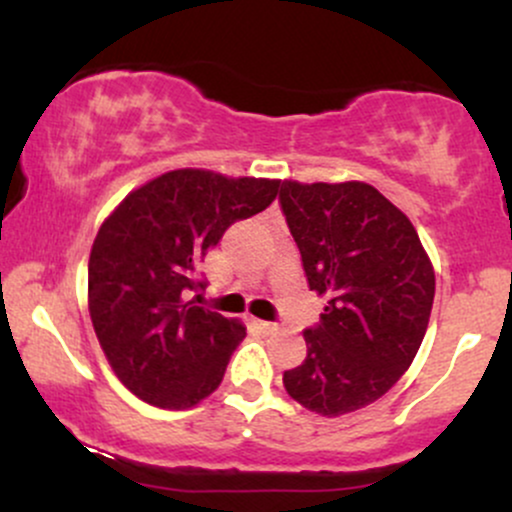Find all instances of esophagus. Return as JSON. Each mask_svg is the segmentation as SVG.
Returning a JSON list of instances; mask_svg holds the SVG:
<instances>
[{
  "label": "esophagus",
  "mask_w": 512,
  "mask_h": 512,
  "mask_svg": "<svg viewBox=\"0 0 512 512\" xmlns=\"http://www.w3.org/2000/svg\"><path fill=\"white\" fill-rule=\"evenodd\" d=\"M257 327H260L264 334H272L279 330V325H276V322H269V320H257Z\"/></svg>",
  "instance_id": "esophagus-1"
}]
</instances>
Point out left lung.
Returning <instances> with one entry per match:
<instances>
[{
	"label": "left lung",
	"instance_id": "obj_1",
	"mask_svg": "<svg viewBox=\"0 0 512 512\" xmlns=\"http://www.w3.org/2000/svg\"><path fill=\"white\" fill-rule=\"evenodd\" d=\"M279 204L310 291L325 313L303 332L308 356L286 370L305 409L342 416L375 402L411 366L436 296L419 233L366 182H281Z\"/></svg>",
	"mask_w": 512,
	"mask_h": 512
}]
</instances>
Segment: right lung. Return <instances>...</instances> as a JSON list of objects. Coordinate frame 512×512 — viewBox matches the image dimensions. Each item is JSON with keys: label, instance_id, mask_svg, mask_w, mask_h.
I'll use <instances>...</instances> for the list:
<instances>
[{"label": "right lung", "instance_id": "obj_1", "mask_svg": "<svg viewBox=\"0 0 512 512\" xmlns=\"http://www.w3.org/2000/svg\"><path fill=\"white\" fill-rule=\"evenodd\" d=\"M276 192L279 180L180 168L129 192L103 221L88 260V310L108 363L139 399L187 409L221 385L245 327L190 301L207 286L197 264Z\"/></svg>", "mask_w": 512, "mask_h": 512}]
</instances>
